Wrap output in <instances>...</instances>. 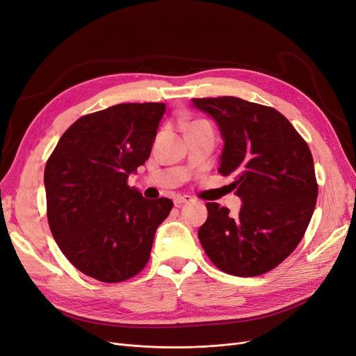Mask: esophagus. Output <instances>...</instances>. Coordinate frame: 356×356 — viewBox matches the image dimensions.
I'll list each match as a JSON object with an SVG mask.
<instances>
[{
    "mask_svg": "<svg viewBox=\"0 0 356 356\" xmlns=\"http://www.w3.org/2000/svg\"><path fill=\"white\" fill-rule=\"evenodd\" d=\"M191 200H193V199H191L190 196H187V195H184V196L178 195V196H175V197H174V203H175V207H181V204L188 203V202H191Z\"/></svg>",
    "mask_w": 356,
    "mask_h": 356,
    "instance_id": "34e87169",
    "label": "esophagus"
}]
</instances>
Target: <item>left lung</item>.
<instances>
[{
  "label": "left lung",
  "mask_w": 356,
  "mask_h": 356,
  "mask_svg": "<svg viewBox=\"0 0 356 356\" xmlns=\"http://www.w3.org/2000/svg\"><path fill=\"white\" fill-rule=\"evenodd\" d=\"M224 141L218 172L234 179L239 215L207 203L197 236L211 261L234 276H258L293 252L314 213L318 184L305 139L281 113L234 96L191 99Z\"/></svg>",
  "instance_id": "8db88e82"
}]
</instances>
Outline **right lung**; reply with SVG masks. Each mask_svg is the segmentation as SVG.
Segmentation results:
<instances>
[{
	"mask_svg": "<svg viewBox=\"0 0 356 356\" xmlns=\"http://www.w3.org/2000/svg\"><path fill=\"white\" fill-rule=\"evenodd\" d=\"M165 104H118L79 118L47 160L53 238L71 264L101 282H122L147 264L170 199H145L127 178L152 153Z\"/></svg>",
	"mask_w": 356,
	"mask_h": 356,
	"instance_id": "right-lung-1",
	"label": "right lung"
}]
</instances>
